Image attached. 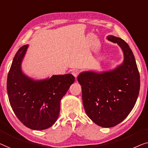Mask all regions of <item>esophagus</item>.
Segmentation results:
<instances>
[{
  "instance_id": "1",
  "label": "esophagus",
  "mask_w": 148,
  "mask_h": 148,
  "mask_svg": "<svg viewBox=\"0 0 148 148\" xmlns=\"http://www.w3.org/2000/svg\"><path fill=\"white\" fill-rule=\"evenodd\" d=\"M78 73H79L78 71V70H72V74L73 75V76L76 78L77 76H78Z\"/></svg>"
}]
</instances>
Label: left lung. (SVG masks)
Instances as JSON below:
<instances>
[{"label": "left lung", "mask_w": 148, "mask_h": 148, "mask_svg": "<svg viewBox=\"0 0 148 148\" xmlns=\"http://www.w3.org/2000/svg\"><path fill=\"white\" fill-rule=\"evenodd\" d=\"M107 39L121 47L123 61L107 71L80 72L78 81L86 115L98 125L109 128L122 122L134 107L140 88V77L127 43L113 35H108Z\"/></svg>", "instance_id": "8db88e82"}]
</instances>
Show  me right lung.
<instances>
[{"instance_id": "add662e5", "label": "right lung", "mask_w": 148, "mask_h": 148, "mask_svg": "<svg viewBox=\"0 0 148 148\" xmlns=\"http://www.w3.org/2000/svg\"><path fill=\"white\" fill-rule=\"evenodd\" d=\"M29 45L18 49L8 74L7 88L12 111L27 127L43 130L59 116L60 101L75 81L73 75H53L35 80L23 72L21 65Z\"/></svg>"}]
</instances>
